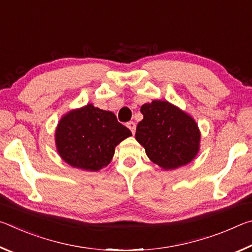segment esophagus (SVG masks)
<instances>
[{"label": "esophagus", "instance_id": "1", "mask_svg": "<svg viewBox=\"0 0 252 252\" xmlns=\"http://www.w3.org/2000/svg\"><path fill=\"white\" fill-rule=\"evenodd\" d=\"M126 126L129 127V129L131 130L132 133H134V132H135V123H134L133 121H130V122H127V123H126Z\"/></svg>", "mask_w": 252, "mask_h": 252}]
</instances>
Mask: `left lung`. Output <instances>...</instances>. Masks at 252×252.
<instances>
[{
	"label": "left lung",
	"instance_id": "1",
	"mask_svg": "<svg viewBox=\"0 0 252 252\" xmlns=\"http://www.w3.org/2000/svg\"><path fill=\"white\" fill-rule=\"evenodd\" d=\"M140 111L143 119L136 126L135 139L153 163L173 170L197 157L201 133L190 114L162 100L144 103Z\"/></svg>",
	"mask_w": 252,
	"mask_h": 252
}]
</instances>
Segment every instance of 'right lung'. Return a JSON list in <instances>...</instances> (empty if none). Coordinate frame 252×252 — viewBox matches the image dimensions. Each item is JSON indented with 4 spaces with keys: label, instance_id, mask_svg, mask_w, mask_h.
Returning <instances> with one entry per match:
<instances>
[{
    "label": "right lung",
    "instance_id": "right-lung-1",
    "mask_svg": "<svg viewBox=\"0 0 252 252\" xmlns=\"http://www.w3.org/2000/svg\"><path fill=\"white\" fill-rule=\"evenodd\" d=\"M132 135L111 111L89 103L65 113L55 129L59 156L71 167L99 171L108 165L116 147Z\"/></svg>",
    "mask_w": 252,
    "mask_h": 252
}]
</instances>
